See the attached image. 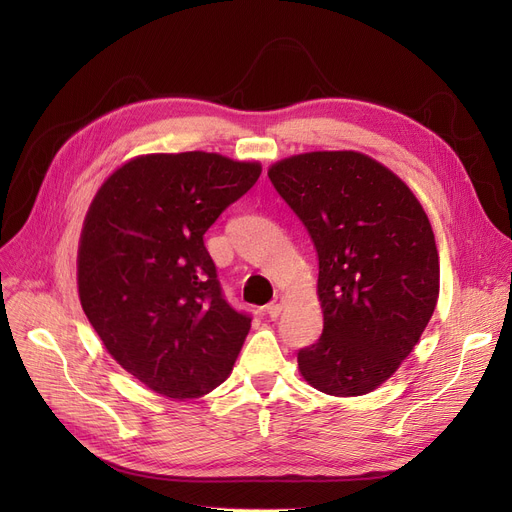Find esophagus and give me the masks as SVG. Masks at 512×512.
I'll list each match as a JSON object with an SVG mask.
<instances>
[{
  "label": "esophagus",
  "mask_w": 512,
  "mask_h": 512,
  "mask_svg": "<svg viewBox=\"0 0 512 512\" xmlns=\"http://www.w3.org/2000/svg\"><path fill=\"white\" fill-rule=\"evenodd\" d=\"M282 307H284V297H282V294H276L274 301L265 307V311H267V315H270L272 319H276V317H280Z\"/></svg>",
  "instance_id": "1"
}]
</instances>
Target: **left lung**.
Segmentation results:
<instances>
[{"mask_svg": "<svg viewBox=\"0 0 512 512\" xmlns=\"http://www.w3.org/2000/svg\"><path fill=\"white\" fill-rule=\"evenodd\" d=\"M307 228L319 261V340L303 378L332 396L378 388L409 357L438 303L432 224L411 188L357 151H313L267 172Z\"/></svg>", "mask_w": 512, "mask_h": 512, "instance_id": "1", "label": "left lung"}]
</instances>
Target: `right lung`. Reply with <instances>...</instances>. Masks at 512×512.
Listing matches in <instances>:
<instances>
[{"label":"right lung","mask_w":512,"mask_h":512,"mask_svg":"<svg viewBox=\"0 0 512 512\" xmlns=\"http://www.w3.org/2000/svg\"><path fill=\"white\" fill-rule=\"evenodd\" d=\"M257 161L153 153L103 182L78 247V297L130 375L170 398H199L232 371L251 315L224 297L203 234L257 182Z\"/></svg>","instance_id":"1"}]
</instances>
